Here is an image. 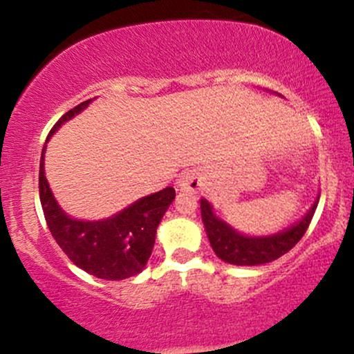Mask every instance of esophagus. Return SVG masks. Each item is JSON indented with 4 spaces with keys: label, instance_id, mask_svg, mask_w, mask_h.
<instances>
[{
    "label": "esophagus",
    "instance_id": "obj_1",
    "mask_svg": "<svg viewBox=\"0 0 354 354\" xmlns=\"http://www.w3.org/2000/svg\"><path fill=\"white\" fill-rule=\"evenodd\" d=\"M201 186L200 174L194 171H186L180 176L176 183V188L180 191H186V193H196Z\"/></svg>",
    "mask_w": 354,
    "mask_h": 354
}]
</instances>
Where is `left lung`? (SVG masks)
Masks as SVG:
<instances>
[{
	"label": "left lung",
	"instance_id": "8db88e82",
	"mask_svg": "<svg viewBox=\"0 0 354 354\" xmlns=\"http://www.w3.org/2000/svg\"><path fill=\"white\" fill-rule=\"evenodd\" d=\"M318 201L319 194L299 221H296L290 228H284L274 234H266V236H251V234L234 230L225 219L216 216L213 205L206 198L200 200V208L205 231L218 258L230 265L258 266L274 261L279 256L286 254L303 238L310 226Z\"/></svg>",
	"mask_w": 354,
	"mask_h": 354
}]
</instances>
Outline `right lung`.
I'll return each instance as SVG.
<instances>
[{"label":"right lung","instance_id":"1","mask_svg":"<svg viewBox=\"0 0 354 354\" xmlns=\"http://www.w3.org/2000/svg\"><path fill=\"white\" fill-rule=\"evenodd\" d=\"M91 101H84L61 116L58 123L53 126L46 143L61 124L80 115ZM46 143L39 160V200L48 228L61 250L76 266L100 279L120 281L141 273L151 256L158 225L176 196L174 188L168 186L158 193L140 198L108 218L76 219L61 208L46 180Z\"/></svg>","mask_w":354,"mask_h":354}]
</instances>
